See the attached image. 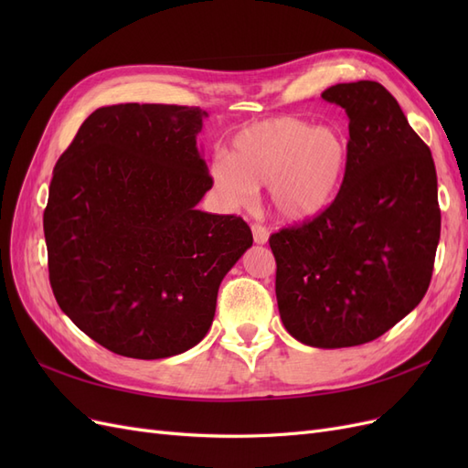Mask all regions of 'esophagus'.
<instances>
[{
    "mask_svg": "<svg viewBox=\"0 0 468 468\" xmlns=\"http://www.w3.org/2000/svg\"><path fill=\"white\" fill-rule=\"evenodd\" d=\"M251 234H253V242H256V244H267L269 232H267L265 226L251 224Z\"/></svg>",
    "mask_w": 468,
    "mask_h": 468,
    "instance_id": "1",
    "label": "esophagus"
}]
</instances>
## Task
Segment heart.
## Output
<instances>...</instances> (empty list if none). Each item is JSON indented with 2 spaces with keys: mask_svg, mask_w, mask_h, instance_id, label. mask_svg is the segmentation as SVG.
<instances>
[{
  "mask_svg": "<svg viewBox=\"0 0 468 468\" xmlns=\"http://www.w3.org/2000/svg\"><path fill=\"white\" fill-rule=\"evenodd\" d=\"M347 164L349 143L342 131L282 115L242 126L230 155L217 154L210 174L232 207H248L260 187H269L275 215L303 222L334 203Z\"/></svg>",
  "mask_w": 468,
  "mask_h": 468,
  "instance_id": "obj_1",
  "label": "heart"
}]
</instances>
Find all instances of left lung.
Segmentation results:
<instances>
[{
  "label": "left lung",
  "instance_id": "8db88e82",
  "mask_svg": "<svg viewBox=\"0 0 468 468\" xmlns=\"http://www.w3.org/2000/svg\"><path fill=\"white\" fill-rule=\"evenodd\" d=\"M322 99L349 117V164L334 203L269 238L287 332L310 347L373 342L426 294L441 232L431 152L377 81Z\"/></svg>",
  "mask_w": 468,
  "mask_h": 468
}]
</instances>
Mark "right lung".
<instances>
[{"instance_id": "right-lung-1", "label": "right lung", "mask_w": 468, "mask_h": 468, "mask_svg": "<svg viewBox=\"0 0 468 468\" xmlns=\"http://www.w3.org/2000/svg\"><path fill=\"white\" fill-rule=\"evenodd\" d=\"M199 107L122 103L83 121L54 165L48 277L62 313L117 356L164 359L207 335L224 275L253 238L197 205L212 177Z\"/></svg>"}]
</instances>
